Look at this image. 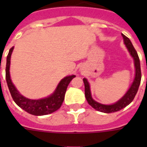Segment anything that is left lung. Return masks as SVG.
Segmentation results:
<instances>
[{"label":"left lung","instance_id":"obj_1","mask_svg":"<svg viewBox=\"0 0 147 147\" xmlns=\"http://www.w3.org/2000/svg\"><path fill=\"white\" fill-rule=\"evenodd\" d=\"M123 39V43L125 44L128 52L131 55V57L134 59V62L135 67V77L133 82L132 85L128 89V91L126 92V94L123 95L122 98L118 100L117 102L112 104V105H103L100 103L94 100L92 97V93H91V89H90V85L88 82L87 78H83V82L85 84V94L86 100L88 103L92 106L94 109L98 111L103 113H113V112L118 111L120 110L123 109L126 106L130 105L132 102L135 95L137 94L138 88H139L140 81H141V70H140V62L139 56L137 55V51L135 50L134 47L133 46L132 42L130 40L129 38H127L126 36H124L122 33L121 34Z\"/></svg>","mask_w":147,"mask_h":147}]
</instances>
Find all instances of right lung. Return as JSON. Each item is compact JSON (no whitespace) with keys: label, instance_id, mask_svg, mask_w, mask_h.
Instances as JSON below:
<instances>
[{"label":"right lung","instance_id":"1","mask_svg":"<svg viewBox=\"0 0 147 147\" xmlns=\"http://www.w3.org/2000/svg\"><path fill=\"white\" fill-rule=\"evenodd\" d=\"M13 50L12 47L9 51L7 56V65H6V81L7 83L8 88L10 92L14 102L19 106L20 108L24 110L27 113L35 116H42L47 114H52L56 111L62 105L65 98V94L66 92L67 87L73 78L76 76L71 75L65 77L60 81L58 84L53 94L47 97V98H41V99H30L24 95H22L18 90L16 88L15 85L13 84L10 75V57Z\"/></svg>","mask_w":147,"mask_h":147}]
</instances>
